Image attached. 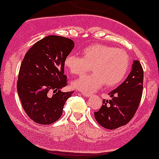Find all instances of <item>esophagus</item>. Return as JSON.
<instances>
[{"mask_svg": "<svg viewBox=\"0 0 159 159\" xmlns=\"http://www.w3.org/2000/svg\"><path fill=\"white\" fill-rule=\"evenodd\" d=\"M82 94H83V96H85V97H86V98H89V97H90V96H91L90 94L85 93V92H82Z\"/></svg>", "mask_w": 159, "mask_h": 159, "instance_id": "obj_1", "label": "esophagus"}]
</instances>
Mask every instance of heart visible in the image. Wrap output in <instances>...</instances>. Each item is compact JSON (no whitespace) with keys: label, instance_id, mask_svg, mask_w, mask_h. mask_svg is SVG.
Segmentation results:
<instances>
[{"label":"heart","instance_id":"1","mask_svg":"<svg viewBox=\"0 0 159 159\" xmlns=\"http://www.w3.org/2000/svg\"><path fill=\"white\" fill-rule=\"evenodd\" d=\"M129 58L121 49L101 44L85 48L82 57L69 54L65 66L71 74L83 75L92 67L93 73L85 75L72 83L74 88L92 94L102 87H113L122 81L129 68Z\"/></svg>","mask_w":159,"mask_h":159}]
</instances>
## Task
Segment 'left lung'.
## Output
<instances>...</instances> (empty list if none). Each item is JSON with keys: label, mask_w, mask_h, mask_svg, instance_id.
<instances>
[{"label": "left lung", "mask_w": 159, "mask_h": 159, "mask_svg": "<svg viewBox=\"0 0 159 159\" xmlns=\"http://www.w3.org/2000/svg\"><path fill=\"white\" fill-rule=\"evenodd\" d=\"M143 70L138 60H134L131 71L125 80L109 94L111 100H103V105L94 118L102 127L113 130L130 122L136 113L143 92Z\"/></svg>", "instance_id": "obj_1"}]
</instances>
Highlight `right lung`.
<instances>
[{
	"label": "right lung",
	"mask_w": 159,
	"mask_h": 159,
	"mask_svg": "<svg viewBox=\"0 0 159 159\" xmlns=\"http://www.w3.org/2000/svg\"><path fill=\"white\" fill-rule=\"evenodd\" d=\"M74 47L70 39L49 35L37 41L25 56L17 91L23 109L34 122L49 125L62 115L66 101L74 93L61 91L67 85L65 59Z\"/></svg>",
	"instance_id": "1"
}]
</instances>
